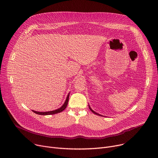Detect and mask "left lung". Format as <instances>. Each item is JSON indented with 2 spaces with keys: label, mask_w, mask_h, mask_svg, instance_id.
Here are the masks:
<instances>
[{
  "label": "left lung",
  "mask_w": 158,
  "mask_h": 158,
  "mask_svg": "<svg viewBox=\"0 0 158 158\" xmlns=\"http://www.w3.org/2000/svg\"><path fill=\"white\" fill-rule=\"evenodd\" d=\"M89 109L91 110V112H93L94 114H97V115H100V114H98V113H97V112H94V111H93V110L91 109V107H90L89 106Z\"/></svg>",
  "instance_id": "left-lung-1"
}]
</instances>
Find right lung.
Segmentation results:
<instances>
[{"label": "right lung", "mask_w": 158, "mask_h": 158, "mask_svg": "<svg viewBox=\"0 0 158 158\" xmlns=\"http://www.w3.org/2000/svg\"><path fill=\"white\" fill-rule=\"evenodd\" d=\"M69 94L70 93H69L68 96L67 97V99L64 103V104L63 105V106L60 108V109H58L55 110H52V111H49V112H37V111H35V110H32L34 113L37 114H39V115H50V114H57V113H59V112H62L63 110H64L65 109V108L67 107V104H68V102H69Z\"/></svg>", "instance_id": "right-lung-1"}]
</instances>
